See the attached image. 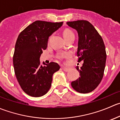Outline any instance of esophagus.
I'll return each mask as SVG.
<instances>
[{
	"mask_svg": "<svg viewBox=\"0 0 120 120\" xmlns=\"http://www.w3.org/2000/svg\"><path fill=\"white\" fill-rule=\"evenodd\" d=\"M62 68L63 69V70L64 71H70V68H68V67H64V66H62Z\"/></svg>",
	"mask_w": 120,
	"mask_h": 120,
	"instance_id": "1",
	"label": "esophagus"
}]
</instances>
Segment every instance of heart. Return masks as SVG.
Segmentation results:
<instances>
[{"instance_id": "1", "label": "heart", "mask_w": 120, "mask_h": 120, "mask_svg": "<svg viewBox=\"0 0 120 120\" xmlns=\"http://www.w3.org/2000/svg\"><path fill=\"white\" fill-rule=\"evenodd\" d=\"M73 36H74V33H73L71 31L69 30H65L63 32V37L64 38L65 40L68 39V38H70V37ZM68 55H69L68 53H60V54H58V55L57 56V58H59V59H62V58L64 57L68 56Z\"/></svg>"}]
</instances>
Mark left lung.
Wrapping results in <instances>:
<instances>
[{
	"label": "left lung",
	"mask_w": 120,
	"mask_h": 120,
	"mask_svg": "<svg viewBox=\"0 0 120 120\" xmlns=\"http://www.w3.org/2000/svg\"><path fill=\"white\" fill-rule=\"evenodd\" d=\"M66 23L77 32L78 62L83 61L80 69L76 68L80 77L71 84L77 92L88 93L96 88L103 79L107 57L105 45L101 36L88 21L82 20Z\"/></svg>",
	"instance_id": "1"
}]
</instances>
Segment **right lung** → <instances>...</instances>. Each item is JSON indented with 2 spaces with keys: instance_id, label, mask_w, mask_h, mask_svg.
Listing matches in <instances>:
<instances>
[{
  "instance_id": "right-lung-1",
  "label": "right lung",
  "mask_w": 120,
  "mask_h": 120,
  "mask_svg": "<svg viewBox=\"0 0 120 120\" xmlns=\"http://www.w3.org/2000/svg\"><path fill=\"white\" fill-rule=\"evenodd\" d=\"M63 23L35 21L17 38L13 58L15 75L22 90L32 97L46 94L52 86L53 74L60 69L54 62L41 65L40 57L47 49L49 38Z\"/></svg>"
}]
</instances>
